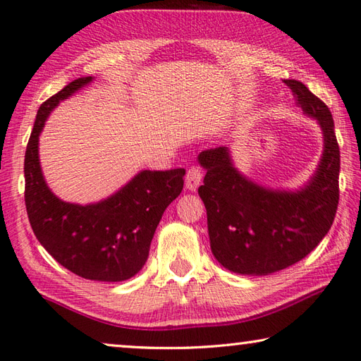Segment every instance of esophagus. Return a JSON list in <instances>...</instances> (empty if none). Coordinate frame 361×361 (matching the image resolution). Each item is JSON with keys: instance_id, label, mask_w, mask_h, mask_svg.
<instances>
[{"instance_id": "34e87169", "label": "esophagus", "mask_w": 361, "mask_h": 361, "mask_svg": "<svg viewBox=\"0 0 361 361\" xmlns=\"http://www.w3.org/2000/svg\"><path fill=\"white\" fill-rule=\"evenodd\" d=\"M202 182V171L200 170V166H190L187 176H185V185L188 190L195 191L197 187L201 185Z\"/></svg>"}]
</instances>
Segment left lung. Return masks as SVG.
Here are the masks:
<instances>
[{
    "label": "left lung",
    "mask_w": 361,
    "mask_h": 361,
    "mask_svg": "<svg viewBox=\"0 0 361 361\" xmlns=\"http://www.w3.org/2000/svg\"><path fill=\"white\" fill-rule=\"evenodd\" d=\"M298 104L318 120L324 152L312 180L298 191L257 185L232 165L226 146L200 154L207 170L197 188L207 210L210 247L226 269L267 276L302 260L326 237L340 200V146L329 107L294 79H285Z\"/></svg>",
    "instance_id": "8db88e82"
}]
</instances>
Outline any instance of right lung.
<instances>
[{"label":"right lung","instance_id":"1","mask_svg":"<svg viewBox=\"0 0 361 361\" xmlns=\"http://www.w3.org/2000/svg\"><path fill=\"white\" fill-rule=\"evenodd\" d=\"M75 79L40 106L25 154V202L37 240L54 260L88 281L121 282L148 260L165 209L183 188V168L140 171L107 200L79 205L63 202L43 179L39 135L51 110L88 82Z\"/></svg>","mask_w":361,"mask_h":361}]
</instances>
